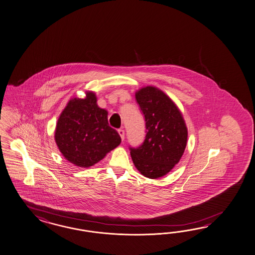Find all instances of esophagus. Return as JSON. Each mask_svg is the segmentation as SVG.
<instances>
[{"label":"esophagus","instance_id":"1","mask_svg":"<svg viewBox=\"0 0 255 255\" xmlns=\"http://www.w3.org/2000/svg\"><path fill=\"white\" fill-rule=\"evenodd\" d=\"M118 132L119 134H120V136H121L122 141H124V140H125V130H123V129H119Z\"/></svg>","mask_w":255,"mask_h":255}]
</instances>
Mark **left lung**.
Instances as JSON below:
<instances>
[{"label":"left lung","instance_id":"left-lung-1","mask_svg":"<svg viewBox=\"0 0 255 255\" xmlns=\"http://www.w3.org/2000/svg\"><path fill=\"white\" fill-rule=\"evenodd\" d=\"M135 99L144 116L146 134L140 146L130 147V156L142 175L157 179L168 173L183 155L186 125L178 107L160 89L143 87Z\"/></svg>","mask_w":255,"mask_h":255}]
</instances>
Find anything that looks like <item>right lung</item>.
<instances>
[{
	"label": "right lung",
	"instance_id": "obj_1",
	"mask_svg": "<svg viewBox=\"0 0 255 255\" xmlns=\"http://www.w3.org/2000/svg\"><path fill=\"white\" fill-rule=\"evenodd\" d=\"M54 137L62 155L81 168L93 166L122 142L92 91L85 99L70 100L58 119Z\"/></svg>",
	"mask_w": 255,
	"mask_h": 255
}]
</instances>
